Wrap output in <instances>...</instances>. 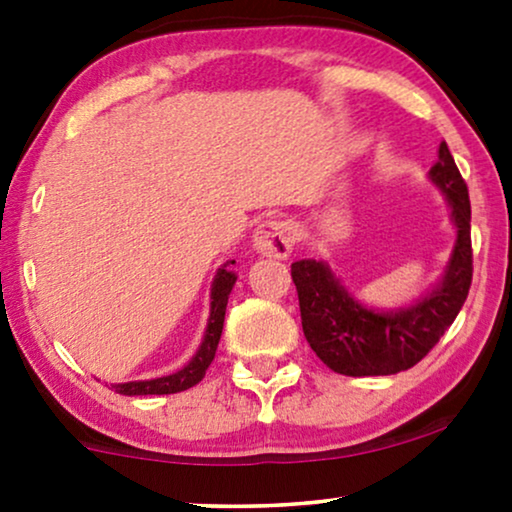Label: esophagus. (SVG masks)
<instances>
[{
	"mask_svg": "<svg viewBox=\"0 0 512 512\" xmlns=\"http://www.w3.org/2000/svg\"><path fill=\"white\" fill-rule=\"evenodd\" d=\"M293 244H296V230H293L291 221L284 219L261 223L254 235V247L258 254L279 258V261L291 254Z\"/></svg>",
	"mask_w": 512,
	"mask_h": 512,
	"instance_id": "esophagus-1",
	"label": "esophagus"
}]
</instances>
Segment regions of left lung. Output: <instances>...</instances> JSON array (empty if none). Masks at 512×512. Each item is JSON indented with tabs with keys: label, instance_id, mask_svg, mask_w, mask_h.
<instances>
[{
	"label": "left lung",
	"instance_id": "8db88e82",
	"mask_svg": "<svg viewBox=\"0 0 512 512\" xmlns=\"http://www.w3.org/2000/svg\"><path fill=\"white\" fill-rule=\"evenodd\" d=\"M429 177L445 193L457 242L440 284L417 303L391 312L370 310L349 296L324 261L305 258L291 265L305 338L335 373L366 377L412 368L436 347L464 305L473 279L471 200L445 142Z\"/></svg>",
	"mask_w": 512,
	"mask_h": 512
}]
</instances>
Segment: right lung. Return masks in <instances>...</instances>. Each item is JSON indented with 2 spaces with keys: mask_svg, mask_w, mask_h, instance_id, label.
Segmentation results:
<instances>
[{
  "mask_svg": "<svg viewBox=\"0 0 512 512\" xmlns=\"http://www.w3.org/2000/svg\"><path fill=\"white\" fill-rule=\"evenodd\" d=\"M235 261H228L223 268H219L212 284V303H209V321L202 345L191 361L177 373L156 377V380H139V382H123V384H111V389L116 394L123 396H163V394H177V391H186L198 384L205 377L209 363L214 361L216 347H219L221 331H223V319H226V305L228 296L233 291L237 275L233 270H228V265Z\"/></svg>",
  "mask_w": 512,
  "mask_h": 512,
  "instance_id": "add662e5",
  "label": "right lung"
}]
</instances>
